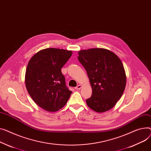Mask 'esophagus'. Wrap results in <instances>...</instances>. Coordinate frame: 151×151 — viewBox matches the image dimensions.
I'll return each mask as SVG.
<instances>
[{"label": "esophagus", "mask_w": 151, "mask_h": 151, "mask_svg": "<svg viewBox=\"0 0 151 151\" xmlns=\"http://www.w3.org/2000/svg\"><path fill=\"white\" fill-rule=\"evenodd\" d=\"M81 88V85H78L76 87H75V88L76 90H79V89H80Z\"/></svg>", "instance_id": "34e87169"}]
</instances>
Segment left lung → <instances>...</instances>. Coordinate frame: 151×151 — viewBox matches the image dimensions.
Returning <instances> with one entry per match:
<instances>
[{
  "label": "left lung",
  "instance_id": "8db88e82",
  "mask_svg": "<svg viewBox=\"0 0 151 151\" xmlns=\"http://www.w3.org/2000/svg\"><path fill=\"white\" fill-rule=\"evenodd\" d=\"M78 55L92 88L91 97L86 99L87 106L97 112L107 111L125 89L126 76L122 62L115 53L104 48L83 50Z\"/></svg>",
  "mask_w": 151,
  "mask_h": 151
}]
</instances>
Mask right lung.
<instances>
[{"label":"right lung","instance_id":"add662e5","mask_svg":"<svg viewBox=\"0 0 151 151\" xmlns=\"http://www.w3.org/2000/svg\"><path fill=\"white\" fill-rule=\"evenodd\" d=\"M72 55V51L49 48L36 53L28 62L25 77L27 90L36 104L47 111L63 108L72 93L61 72Z\"/></svg>","mask_w":151,"mask_h":151}]
</instances>
